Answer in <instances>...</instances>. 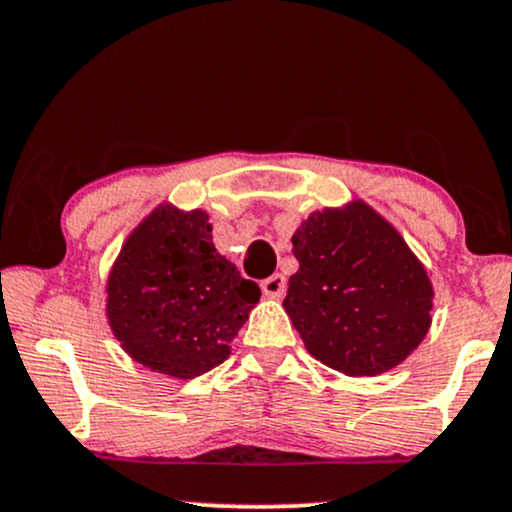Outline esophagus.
I'll return each mask as SVG.
<instances>
[{
    "mask_svg": "<svg viewBox=\"0 0 512 512\" xmlns=\"http://www.w3.org/2000/svg\"><path fill=\"white\" fill-rule=\"evenodd\" d=\"M260 286H262V293L267 297H281L286 293V278L281 274H271L269 278H264Z\"/></svg>",
    "mask_w": 512,
    "mask_h": 512,
    "instance_id": "1",
    "label": "esophagus"
}]
</instances>
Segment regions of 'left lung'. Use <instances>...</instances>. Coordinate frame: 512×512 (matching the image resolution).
<instances>
[{"mask_svg": "<svg viewBox=\"0 0 512 512\" xmlns=\"http://www.w3.org/2000/svg\"><path fill=\"white\" fill-rule=\"evenodd\" d=\"M300 269L283 307L307 352L347 375H378L420 345L432 283L378 212L361 200L309 215L293 236Z\"/></svg>", "mask_w": 512, "mask_h": 512, "instance_id": "obj_1", "label": "left lung"}]
</instances>
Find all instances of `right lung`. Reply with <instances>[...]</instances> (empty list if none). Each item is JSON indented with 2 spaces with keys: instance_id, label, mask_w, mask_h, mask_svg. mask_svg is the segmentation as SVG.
<instances>
[{
  "instance_id": "add662e5",
  "label": "right lung",
  "mask_w": 512,
  "mask_h": 512,
  "mask_svg": "<svg viewBox=\"0 0 512 512\" xmlns=\"http://www.w3.org/2000/svg\"><path fill=\"white\" fill-rule=\"evenodd\" d=\"M106 290L108 323L129 357L181 380L226 361L260 300L257 283L212 245L208 212L172 205L132 231Z\"/></svg>"
}]
</instances>
